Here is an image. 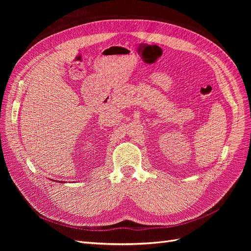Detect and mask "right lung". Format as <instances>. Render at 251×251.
Masks as SVG:
<instances>
[{"mask_svg": "<svg viewBox=\"0 0 251 251\" xmlns=\"http://www.w3.org/2000/svg\"><path fill=\"white\" fill-rule=\"evenodd\" d=\"M61 183H62V181H61Z\"/></svg>", "mask_w": 251, "mask_h": 251, "instance_id": "1", "label": "right lung"}]
</instances>
